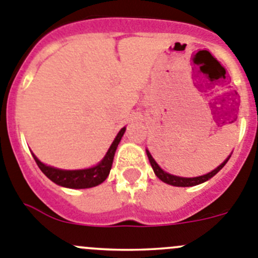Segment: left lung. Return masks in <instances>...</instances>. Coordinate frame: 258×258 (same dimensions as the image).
<instances>
[{"label":"left lung","mask_w":258,"mask_h":258,"mask_svg":"<svg viewBox=\"0 0 258 258\" xmlns=\"http://www.w3.org/2000/svg\"><path fill=\"white\" fill-rule=\"evenodd\" d=\"M147 156H148V160H150L151 162V166H152L153 171H155L156 176H157L158 179H161L164 183L170 184V185H174V186H193V185H197V184L203 183V181L209 180V179H211L212 176L216 175L217 172L220 171V170L225 166V164L228 162L229 158H230V156H229V157L226 158L225 161H224L220 166H217L216 169L212 170L211 172H209V174H206V175L197 176V178H180V176L171 175V174H167L166 171H164L161 167L158 166L157 162L153 160V157L151 156V153L148 152V151H147Z\"/></svg>","instance_id":"left-lung-1"}]
</instances>
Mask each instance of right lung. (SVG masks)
<instances>
[{
	"instance_id": "1",
	"label": "right lung",
	"mask_w": 258,
	"mask_h": 258,
	"mask_svg": "<svg viewBox=\"0 0 258 258\" xmlns=\"http://www.w3.org/2000/svg\"><path fill=\"white\" fill-rule=\"evenodd\" d=\"M125 133V127H122L121 131L117 133L116 138L112 142L111 147L108 148L107 153L103 157L102 161L97 166L91 167V169H84V170H60L55 169V167L47 166V165L42 164L34 155L35 162H37L38 167L42 170L44 175L52 180L53 183L58 184L61 186H66V188H73V189H84V188H92L98 184L103 183L106 178L110 174L111 166H112L113 156L116 152L117 145L121 141V137Z\"/></svg>"
}]
</instances>
